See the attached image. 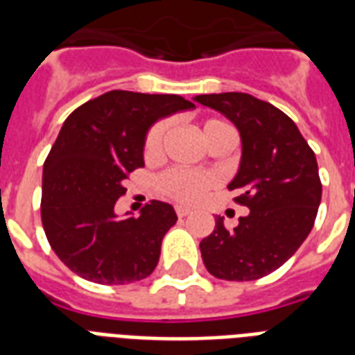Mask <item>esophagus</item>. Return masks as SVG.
<instances>
[{
    "label": "esophagus",
    "instance_id": "obj_1",
    "mask_svg": "<svg viewBox=\"0 0 355 355\" xmlns=\"http://www.w3.org/2000/svg\"><path fill=\"white\" fill-rule=\"evenodd\" d=\"M175 211H177L178 217H186L189 214V208H186V206H175Z\"/></svg>",
    "mask_w": 355,
    "mask_h": 355
}]
</instances>
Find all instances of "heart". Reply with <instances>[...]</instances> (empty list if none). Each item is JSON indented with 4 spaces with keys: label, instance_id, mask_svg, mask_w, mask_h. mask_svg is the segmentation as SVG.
<instances>
[{
    "label": "heart",
    "instance_id": "1",
    "mask_svg": "<svg viewBox=\"0 0 355 355\" xmlns=\"http://www.w3.org/2000/svg\"><path fill=\"white\" fill-rule=\"evenodd\" d=\"M167 132V121L160 119L147 130L144 138V156L147 160H155L162 155L164 139ZM200 134L205 138L206 145L216 141H228L232 144L236 138V130L230 123L219 118H206L200 123ZM216 177L206 171H193L184 167H171L167 171L160 173L156 178V189L162 197L177 200L182 205H193L208 191L214 188Z\"/></svg>",
    "mask_w": 355,
    "mask_h": 355
}]
</instances>
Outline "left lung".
Here are the masks:
<instances>
[{"mask_svg": "<svg viewBox=\"0 0 355 355\" xmlns=\"http://www.w3.org/2000/svg\"><path fill=\"white\" fill-rule=\"evenodd\" d=\"M195 101L225 114L241 134V166L228 189L250 208L234 230L217 217L199 245L202 261L221 280H258L286 263L313 228L322 197L317 158L293 119L270 103L241 92Z\"/></svg>", "mask_w": 355, "mask_h": 355, "instance_id": "8db88e82", "label": "left lung"}]
</instances>
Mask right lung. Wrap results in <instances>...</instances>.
I'll return each instance as SVG.
<instances>
[{
  "label": "right lung",
  "mask_w": 355,
  "mask_h": 355,
  "mask_svg": "<svg viewBox=\"0 0 355 355\" xmlns=\"http://www.w3.org/2000/svg\"><path fill=\"white\" fill-rule=\"evenodd\" d=\"M180 96L112 90L75 108L53 144L42 175V227L60 261L85 280L121 286L141 280L160 259L177 223L171 205L150 200L139 217L114 206L128 175L144 167V138L156 119L193 108Z\"/></svg>",
  "instance_id": "1"
}]
</instances>
